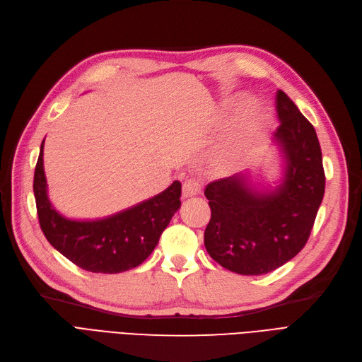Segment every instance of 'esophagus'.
I'll return each instance as SVG.
<instances>
[{
	"label": "esophagus",
	"mask_w": 362,
	"mask_h": 362,
	"mask_svg": "<svg viewBox=\"0 0 362 362\" xmlns=\"http://www.w3.org/2000/svg\"><path fill=\"white\" fill-rule=\"evenodd\" d=\"M201 192V183L198 179H187L185 180L183 183V187H182V194H183V198H191V197H195Z\"/></svg>",
	"instance_id": "obj_1"
}]
</instances>
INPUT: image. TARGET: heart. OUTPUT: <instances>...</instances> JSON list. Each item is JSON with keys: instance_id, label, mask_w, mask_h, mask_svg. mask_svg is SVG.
Listing matches in <instances>:
<instances>
[{"instance_id": "b5f03b06", "label": "heart", "mask_w": 362, "mask_h": 362, "mask_svg": "<svg viewBox=\"0 0 362 362\" xmlns=\"http://www.w3.org/2000/svg\"><path fill=\"white\" fill-rule=\"evenodd\" d=\"M266 121H268V114H266L264 107L259 103L250 105L240 127L230 137L223 152L220 153L217 167L222 170H232L241 165L248 158L250 151L253 148V142L259 132L264 127Z\"/></svg>"}]
</instances>
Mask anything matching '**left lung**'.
I'll list each match as a JSON object with an SVG mask.
<instances>
[{
    "label": "left lung",
    "instance_id": "1",
    "mask_svg": "<svg viewBox=\"0 0 362 362\" xmlns=\"http://www.w3.org/2000/svg\"><path fill=\"white\" fill-rule=\"evenodd\" d=\"M275 100L281 122L274 140L286 160L281 185L260 191L240 173L204 192L211 209L204 245L220 266L241 275L268 274L291 260L308 243L325 191L315 129L284 91Z\"/></svg>",
    "mask_w": 362,
    "mask_h": 362
}]
</instances>
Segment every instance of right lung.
Masks as SVG:
<instances>
[{
	"label": "right lung",
	"instance_id": "add662e5",
	"mask_svg": "<svg viewBox=\"0 0 362 362\" xmlns=\"http://www.w3.org/2000/svg\"><path fill=\"white\" fill-rule=\"evenodd\" d=\"M42 149L44 140L34 175V195L47 241L81 269L94 274H118L144 263L180 209V182H173L161 194L114 216L86 222L71 220L57 213L47 197Z\"/></svg>",
	"mask_w": 362,
	"mask_h": 362
}]
</instances>
